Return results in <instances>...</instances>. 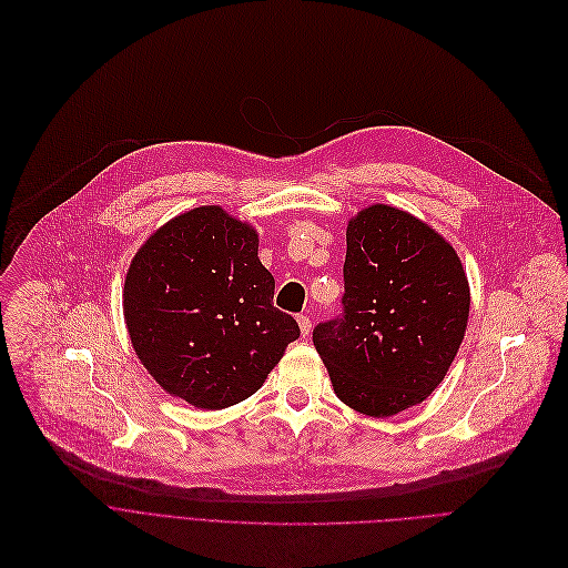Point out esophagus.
Wrapping results in <instances>:
<instances>
[{
	"label": "esophagus",
	"instance_id": "34e87169",
	"mask_svg": "<svg viewBox=\"0 0 568 568\" xmlns=\"http://www.w3.org/2000/svg\"><path fill=\"white\" fill-rule=\"evenodd\" d=\"M298 326H301V333H303V337H307V335H310V331H312V321H310V316H305V314H298Z\"/></svg>",
	"mask_w": 568,
	"mask_h": 568
}]
</instances>
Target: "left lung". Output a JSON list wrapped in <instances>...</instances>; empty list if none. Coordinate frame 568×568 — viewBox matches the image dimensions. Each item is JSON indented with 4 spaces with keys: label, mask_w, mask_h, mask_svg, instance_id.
Wrapping results in <instances>:
<instances>
[{
    "label": "left lung",
    "mask_w": 568,
    "mask_h": 568,
    "mask_svg": "<svg viewBox=\"0 0 568 568\" xmlns=\"http://www.w3.org/2000/svg\"><path fill=\"white\" fill-rule=\"evenodd\" d=\"M467 316L469 284L448 242L409 212L372 205L346 229L342 314L312 339L337 397L386 418L442 384Z\"/></svg>",
    "instance_id": "1"
}]
</instances>
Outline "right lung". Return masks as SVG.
Wrapping results in <instances>:
<instances>
[{
	"label": "right lung",
	"mask_w": 568,
	"mask_h": 568,
	"mask_svg": "<svg viewBox=\"0 0 568 568\" xmlns=\"http://www.w3.org/2000/svg\"><path fill=\"white\" fill-rule=\"evenodd\" d=\"M273 295L256 231L203 205L161 226L133 256L124 321L161 388L199 409H226L254 395L301 337Z\"/></svg>",
	"instance_id": "obj_1"
}]
</instances>
